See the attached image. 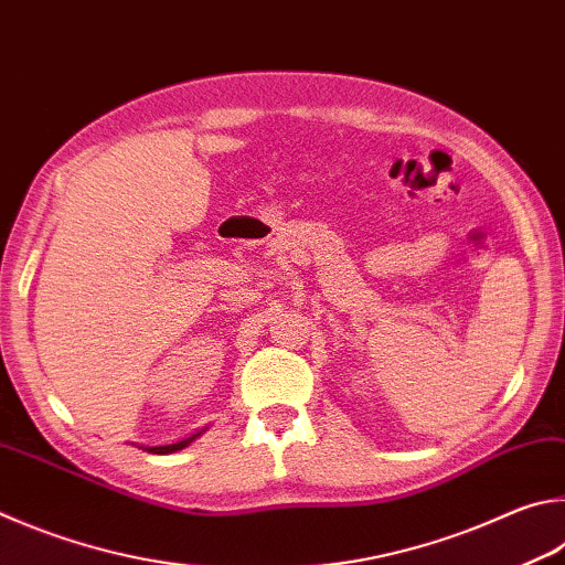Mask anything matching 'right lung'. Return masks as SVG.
<instances>
[{
  "mask_svg": "<svg viewBox=\"0 0 565 565\" xmlns=\"http://www.w3.org/2000/svg\"><path fill=\"white\" fill-rule=\"evenodd\" d=\"M207 429V427H204ZM204 429H200V433H194V435H190V437H184V439H180V443H172V445H160V447H146L148 452H156V455H170V452H178V449H184L188 447L190 443H194V439H198Z\"/></svg>",
  "mask_w": 565,
  "mask_h": 565,
  "instance_id": "obj_1",
  "label": "right lung"
}]
</instances>
